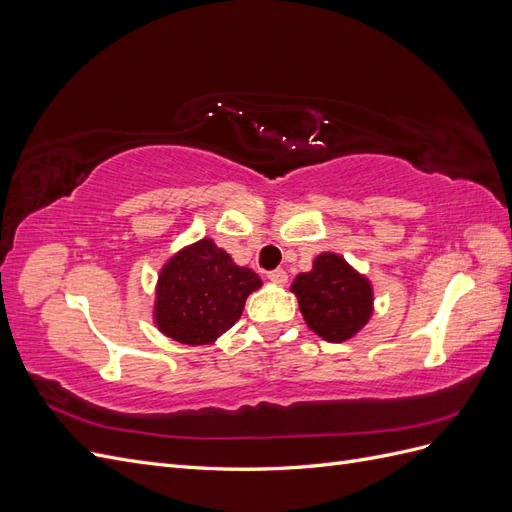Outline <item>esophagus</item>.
<instances>
[{
    "instance_id": "34e87169",
    "label": "esophagus",
    "mask_w": 512,
    "mask_h": 512,
    "mask_svg": "<svg viewBox=\"0 0 512 512\" xmlns=\"http://www.w3.org/2000/svg\"><path fill=\"white\" fill-rule=\"evenodd\" d=\"M269 280L273 282V284H277V286H284L286 282H288V273L284 271V269H275V271H269Z\"/></svg>"
}]
</instances>
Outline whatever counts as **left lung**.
I'll use <instances>...</instances> for the list:
<instances>
[{
    "label": "left lung",
    "instance_id": "obj_1",
    "mask_svg": "<svg viewBox=\"0 0 512 512\" xmlns=\"http://www.w3.org/2000/svg\"><path fill=\"white\" fill-rule=\"evenodd\" d=\"M290 290L307 327L331 344L354 337L374 314L371 282L333 252L316 256L312 271L294 277Z\"/></svg>",
    "mask_w": 512,
    "mask_h": 512
}]
</instances>
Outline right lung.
I'll list each match as a JSON object with an SVG mask.
<instances>
[{"label":"right lung","mask_w":512,"mask_h":512,"mask_svg":"<svg viewBox=\"0 0 512 512\" xmlns=\"http://www.w3.org/2000/svg\"><path fill=\"white\" fill-rule=\"evenodd\" d=\"M260 286L252 269L239 267L213 239H200L160 269L153 322L179 344H213L241 318L245 299Z\"/></svg>","instance_id":"obj_1"}]
</instances>
